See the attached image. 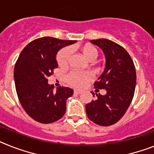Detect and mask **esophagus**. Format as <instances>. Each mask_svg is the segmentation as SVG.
<instances>
[{
    "instance_id": "34e87169",
    "label": "esophagus",
    "mask_w": 154,
    "mask_h": 154,
    "mask_svg": "<svg viewBox=\"0 0 154 154\" xmlns=\"http://www.w3.org/2000/svg\"><path fill=\"white\" fill-rule=\"evenodd\" d=\"M73 92H74L75 94H81V93L82 92V91H81V90H74Z\"/></svg>"
}]
</instances>
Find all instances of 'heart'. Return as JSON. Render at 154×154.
I'll use <instances>...</instances> for the list:
<instances>
[{
	"label": "heart",
	"instance_id": "b5f03b06",
	"mask_svg": "<svg viewBox=\"0 0 154 154\" xmlns=\"http://www.w3.org/2000/svg\"><path fill=\"white\" fill-rule=\"evenodd\" d=\"M82 53L88 60L93 62L99 57V51L93 45H86L82 48ZM70 49L69 48H62L56 55L58 65L61 67L67 66L70 57ZM92 73L88 71L72 70L66 76V81L71 86L76 88H81L92 79Z\"/></svg>",
	"mask_w": 154,
	"mask_h": 154
}]
</instances>
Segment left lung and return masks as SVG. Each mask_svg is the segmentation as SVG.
Returning <instances> with one entry per match:
<instances>
[{
    "instance_id": "left-lung-1",
    "label": "left lung",
    "mask_w": 154,
    "mask_h": 154,
    "mask_svg": "<svg viewBox=\"0 0 154 154\" xmlns=\"http://www.w3.org/2000/svg\"><path fill=\"white\" fill-rule=\"evenodd\" d=\"M91 42L106 55L105 69L94 86L106 89V94H97V99L86 105V113L96 125L110 126L121 120L132 101L136 85L135 65L128 51L118 44L103 38Z\"/></svg>"
}]
</instances>
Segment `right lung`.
Wrapping results in <instances>:
<instances>
[{"instance_id": "obj_1", "label": "right lung", "mask_w": 154, "mask_h": 154, "mask_svg": "<svg viewBox=\"0 0 154 154\" xmlns=\"http://www.w3.org/2000/svg\"><path fill=\"white\" fill-rule=\"evenodd\" d=\"M76 41H63L51 37L33 40L20 53L14 69L18 98L31 118L42 124H50L63 117L66 99L73 89L48 84V77L58 67L55 59L59 49Z\"/></svg>"}]
</instances>
